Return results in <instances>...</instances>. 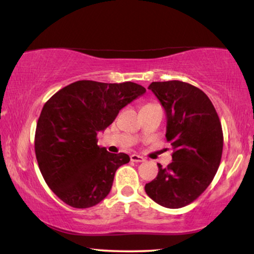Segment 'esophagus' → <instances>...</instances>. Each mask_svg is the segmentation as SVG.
<instances>
[{
    "instance_id": "obj_1",
    "label": "esophagus",
    "mask_w": 254,
    "mask_h": 254,
    "mask_svg": "<svg viewBox=\"0 0 254 254\" xmlns=\"http://www.w3.org/2000/svg\"><path fill=\"white\" fill-rule=\"evenodd\" d=\"M130 160L134 161V163H143V161H145V158L139 156V154H131Z\"/></svg>"
}]
</instances>
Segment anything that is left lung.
<instances>
[{"instance_id": "8db88e82", "label": "left lung", "mask_w": 254, "mask_h": 254, "mask_svg": "<svg viewBox=\"0 0 254 254\" xmlns=\"http://www.w3.org/2000/svg\"><path fill=\"white\" fill-rule=\"evenodd\" d=\"M149 89L166 112V139L173 161L158 164V175L145 192L164 207L180 208L192 203L209 186L221 161L223 134L220 119L207 95L192 84L152 82Z\"/></svg>"}]
</instances>
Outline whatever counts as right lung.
<instances>
[{
  "label": "right lung",
  "mask_w": 254,
  "mask_h": 254,
  "mask_svg": "<svg viewBox=\"0 0 254 254\" xmlns=\"http://www.w3.org/2000/svg\"><path fill=\"white\" fill-rule=\"evenodd\" d=\"M145 91L129 81L81 80L57 91L43 105L36 124L35 156L48 187L64 203L87 208L108 196L116 171L130 158L98 146L96 136Z\"/></svg>",
  "instance_id": "obj_1"
}]
</instances>
